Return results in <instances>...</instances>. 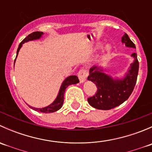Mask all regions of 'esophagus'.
<instances>
[{"mask_svg": "<svg viewBox=\"0 0 152 152\" xmlns=\"http://www.w3.org/2000/svg\"><path fill=\"white\" fill-rule=\"evenodd\" d=\"M87 76H88V73H87V70L86 69L82 68L79 70V73H78V77H79L81 83H83L84 82H85Z\"/></svg>", "mask_w": 152, "mask_h": 152, "instance_id": "esophagus-1", "label": "esophagus"}]
</instances>
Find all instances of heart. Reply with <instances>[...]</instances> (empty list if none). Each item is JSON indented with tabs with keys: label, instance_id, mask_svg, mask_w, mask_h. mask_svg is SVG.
<instances>
[{
	"label": "heart",
	"instance_id": "1",
	"mask_svg": "<svg viewBox=\"0 0 152 152\" xmlns=\"http://www.w3.org/2000/svg\"><path fill=\"white\" fill-rule=\"evenodd\" d=\"M110 47L109 46V45H107V46L105 47V51H110Z\"/></svg>",
	"mask_w": 152,
	"mask_h": 152
}]
</instances>
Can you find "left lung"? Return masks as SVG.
<instances>
[{"mask_svg":"<svg viewBox=\"0 0 152 152\" xmlns=\"http://www.w3.org/2000/svg\"><path fill=\"white\" fill-rule=\"evenodd\" d=\"M122 42L127 47L135 48V45L126 34L122 37ZM132 56L134 61L123 79H113L102 73V69L98 66L90 69L87 79L93 82L97 87L96 94L87 99L90 105L99 110H109L121 104L129 99L137 82L139 69L137 54L134 53Z\"/></svg>","mask_w":152,"mask_h":152,"instance_id":"left-lung-1","label":"left lung"}]
</instances>
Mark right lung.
Listing matches in <instances>:
<instances>
[{
	"label": "right lung",
	"instance_id": "1",
	"mask_svg": "<svg viewBox=\"0 0 152 152\" xmlns=\"http://www.w3.org/2000/svg\"><path fill=\"white\" fill-rule=\"evenodd\" d=\"M42 34H43V33L41 31H34L33 32V33L28 34V36H27L26 37L25 39H24L20 43L19 46H18V50H17V56H18V52H19L20 49V48L22 47L23 44L24 42H28L29 40H34V39H39ZM79 80L76 76H69V77H67V79H65V80L63 82L62 86H61L60 90H59V94H58L56 100H55L51 104L48 106L46 107H44V108H41V109L34 108V107H32L29 105L28 107H30V108H31L32 110H34L35 111L40 112V113H53V112L57 111V110H59V109L62 107V104H63L64 95H65V89H66L69 85L79 83Z\"/></svg>",
	"mask_w": 152,
	"mask_h": 152
}]
</instances>
